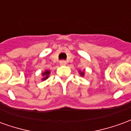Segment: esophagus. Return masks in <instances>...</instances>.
Masks as SVG:
<instances>
[{"label": "esophagus", "instance_id": "34e87169", "mask_svg": "<svg viewBox=\"0 0 131 131\" xmlns=\"http://www.w3.org/2000/svg\"><path fill=\"white\" fill-rule=\"evenodd\" d=\"M60 64L61 65H66V64H67V62H66L65 60H61L60 62Z\"/></svg>", "mask_w": 131, "mask_h": 131}]
</instances>
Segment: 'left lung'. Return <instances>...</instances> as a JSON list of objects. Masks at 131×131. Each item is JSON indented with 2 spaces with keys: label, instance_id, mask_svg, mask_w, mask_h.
<instances>
[{
  "label": "left lung",
  "instance_id": "1",
  "mask_svg": "<svg viewBox=\"0 0 131 131\" xmlns=\"http://www.w3.org/2000/svg\"><path fill=\"white\" fill-rule=\"evenodd\" d=\"M80 73H81V76H83V72H80Z\"/></svg>",
  "mask_w": 131,
  "mask_h": 131
}]
</instances>
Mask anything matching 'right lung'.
I'll return each instance as SVG.
<instances>
[{"mask_svg": "<svg viewBox=\"0 0 131 131\" xmlns=\"http://www.w3.org/2000/svg\"><path fill=\"white\" fill-rule=\"evenodd\" d=\"M49 74H50V71H45L44 73L43 74V76H44V78L43 79V80H46L48 78V76H49Z\"/></svg>", "mask_w": 131, "mask_h": 131, "instance_id": "add662e5", "label": "right lung"}]
</instances>
